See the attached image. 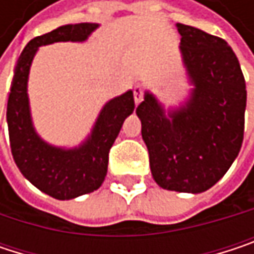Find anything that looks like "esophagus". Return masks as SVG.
Wrapping results in <instances>:
<instances>
[{
	"label": "esophagus",
	"mask_w": 254,
	"mask_h": 254,
	"mask_svg": "<svg viewBox=\"0 0 254 254\" xmlns=\"http://www.w3.org/2000/svg\"><path fill=\"white\" fill-rule=\"evenodd\" d=\"M142 97H144V88L141 85H135V88H133V100H135V104H139L142 101Z\"/></svg>",
	"instance_id": "obj_1"
}]
</instances>
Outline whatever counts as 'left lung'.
<instances>
[{
    "label": "left lung",
    "mask_w": 254,
    "mask_h": 254,
    "mask_svg": "<svg viewBox=\"0 0 254 254\" xmlns=\"http://www.w3.org/2000/svg\"><path fill=\"white\" fill-rule=\"evenodd\" d=\"M181 53L194 89L166 118L145 92L136 107L154 181L165 190L203 192L227 174L240 153L247 101L246 80L227 41L177 23Z\"/></svg>",
    "instance_id": "8db88e82"
}]
</instances>
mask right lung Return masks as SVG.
I'll return each mask as SVG.
<instances>
[{
    "label": "right lung",
    "mask_w": 254,
    "mask_h": 254,
    "mask_svg": "<svg viewBox=\"0 0 254 254\" xmlns=\"http://www.w3.org/2000/svg\"><path fill=\"white\" fill-rule=\"evenodd\" d=\"M98 25H64L33 38L22 51L11 82L7 103V124L13 159L38 190L57 198L69 200L92 192L103 184L109 153L124 121L133 112L132 91L110 100L101 110L91 136L77 148L63 150L44 142L35 132L29 113L27 76L38 47L59 41H85Z\"/></svg>",
    "instance_id": "add662e5"
}]
</instances>
